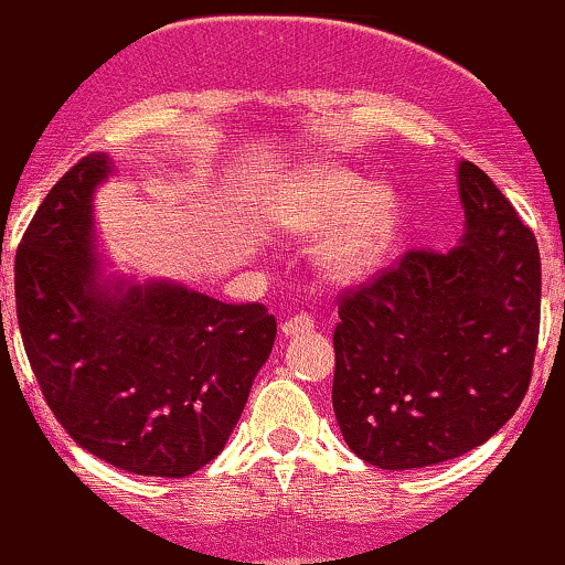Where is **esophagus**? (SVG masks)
<instances>
[{"mask_svg": "<svg viewBox=\"0 0 565 565\" xmlns=\"http://www.w3.org/2000/svg\"><path fill=\"white\" fill-rule=\"evenodd\" d=\"M281 332H284V337H297V334L313 332V319H310V316H305V313L295 316V319L281 323Z\"/></svg>", "mask_w": 565, "mask_h": 565, "instance_id": "34e87169", "label": "esophagus"}]
</instances>
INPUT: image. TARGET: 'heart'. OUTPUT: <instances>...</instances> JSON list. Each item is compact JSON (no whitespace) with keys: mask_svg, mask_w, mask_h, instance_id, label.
<instances>
[{"mask_svg":"<svg viewBox=\"0 0 565 565\" xmlns=\"http://www.w3.org/2000/svg\"><path fill=\"white\" fill-rule=\"evenodd\" d=\"M295 236H319L316 263L334 284L364 281L391 255L398 236V199L385 183H366L345 167H316L295 180L278 206Z\"/></svg>","mask_w":565,"mask_h":565,"instance_id":"1","label":"heart"}]
</instances>
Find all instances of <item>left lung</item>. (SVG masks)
Returning <instances> with one entry per match:
<instances>
[{"instance_id": "obj_1", "label": "left lung", "mask_w": 565, "mask_h": 565, "mask_svg": "<svg viewBox=\"0 0 565 565\" xmlns=\"http://www.w3.org/2000/svg\"><path fill=\"white\" fill-rule=\"evenodd\" d=\"M465 233L340 302L332 404L369 465L417 470L462 457L515 414L540 340L534 233L472 161H459Z\"/></svg>"}]
</instances>
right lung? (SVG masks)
<instances>
[{
    "instance_id": "1",
    "label": "right lung",
    "mask_w": 565,
    "mask_h": 565,
    "mask_svg": "<svg viewBox=\"0 0 565 565\" xmlns=\"http://www.w3.org/2000/svg\"><path fill=\"white\" fill-rule=\"evenodd\" d=\"M114 170L108 153H89L44 196L15 255L18 327L44 398L82 449L138 476L185 478L231 438L276 319L260 302L108 270L93 199Z\"/></svg>"
}]
</instances>
